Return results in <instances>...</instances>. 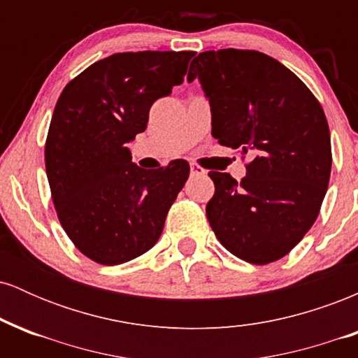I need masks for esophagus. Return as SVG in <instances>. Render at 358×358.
<instances>
[{"label":"esophagus","instance_id":"obj_1","mask_svg":"<svg viewBox=\"0 0 358 358\" xmlns=\"http://www.w3.org/2000/svg\"><path fill=\"white\" fill-rule=\"evenodd\" d=\"M190 173L192 175H205V173H207V171H205L200 165H196V163H192V165H190Z\"/></svg>","mask_w":358,"mask_h":358}]
</instances>
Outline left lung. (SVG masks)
<instances>
[{"label": "left lung", "instance_id": "left-lung-1", "mask_svg": "<svg viewBox=\"0 0 358 358\" xmlns=\"http://www.w3.org/2000/svg\"><path fill=\"white\" fill-rule=\"evenodd\" d=\"M210 101L212 136L250 153L245 176L210 171L207 219L217 239L250 264L285 257L315 224L331 171L327 117L305 82L257 50L222 48L193 59Z\"/></svg>", "mask_w": 358, "mask_h": 358}]
</instances>
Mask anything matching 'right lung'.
I'll return each instance as SVG.
<instances>
[{
    "label": "right lung",
    "mask_w": 358,
    "mask_h": 358,
    "mask_svg": "<svg viewBox=\"0 0 358 358\" xmlns=\"http://www.w3.org/2000/svg\"><path fill=\"white\" fill-rule=\"evenodd\" d=\"M195 52H124L102 59L62 90L45 143L57 215L84 256L116 266L156 244L190 173L185 159L143 170L127 143L170 96Z\"/></svg>",
    "instance_id": "add662e5"
}]
</instances>
